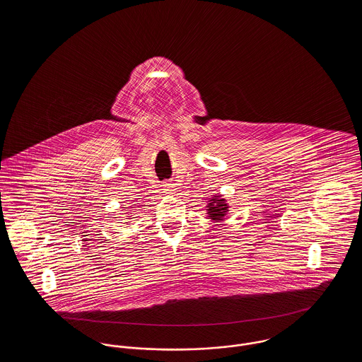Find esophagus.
Returning <instances> with one entry per match:
<instances>
[{
    "label": "esophagus",
    "instance_id": "obj_1",
    "mask_svg": "<svg viewBox=\"0 0 362 362\" xmlns=\"http://www.w3.org/2000/svg\"><path fill=\"white\" fill-rule=\"evenodd\" d=\"M163 191H165V192L174 191V184L173 182H164L163 184Z\"/></svg>",
    "mask_w": 362,
    "mask_h": 362
}]
</instances>
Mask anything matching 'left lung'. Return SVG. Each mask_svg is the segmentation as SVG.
Wrapping results in <instances>:
<instances>
[{
    "mask_svg": "<svg viewBox=\"0 0 362 362\" xmlns=\"http://www.w3.org/2000/svg\"><path fill=\"white\" fill-rule=\"evenodd\" d=\"M213 204L216 205H209L207 211L210 213V217L213 220H221V217L224 216L226 213V204H224V199H213Z\"/></svg>",
    "mask_w": 362,
    "mask_h": 362,
    "instance_id": "8db88e82",
    "label": "left lung"
}]
</instances>
